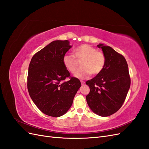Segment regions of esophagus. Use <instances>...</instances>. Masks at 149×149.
I'll return each mask as SVG.
<instances>
[{
  "label": "esophagus",
  "instance_id": "34e87169",
  "mask_svg": "<svg viewBox=\"0 0 149 149\" xmlns=\"http://www.w3.org/2000/svg\"><path fill=\"white\" fill-rule=\"evenodd\" d=\"M81 84H84L85 83V82L84 81H81Z\"/></svg>",
  "mask_w": 149,
  "mask_h": 149
}]
</instances>
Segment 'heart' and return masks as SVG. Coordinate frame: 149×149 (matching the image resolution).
<instances>
[{
  "mask_svg": "<svg viewBox=\"0 0 149 149\" xmlns=\"http://www.w3.org/2000/svg\"><path fill=\"white\" fill-rule=\"evenodd\" d=\"M73 52L77 58L71 54H66L63 58V63L68 71L74 73L79 66L78 61L82 60L81 62L82 67L75 74L76 78H86L91 73L94 75L98 74L104 68L105 56L94 47L83 44L75 48Z\"/></svg>",
  "mask_w": 149,
  "mask_h": 149,
  "instance_id": "b5f03b06",
  "label": "heart"
}]
</instances>
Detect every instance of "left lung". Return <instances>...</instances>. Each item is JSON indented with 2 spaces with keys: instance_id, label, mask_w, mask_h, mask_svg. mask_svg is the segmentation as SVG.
I'll list each match as a JSON object with an SVG mask.
<instances>
[{
  "instance_id": "8db88e82",
  "label": "left lung",
  "mask_w": 149,
  "mask_h": 149,
  "mask_svg": "<svg viewBox=\"0 0 149 149\" xmlns=\"http://www.w3.org/2000/svg\"><path fill=\"white\" fill-rule=\"evenodd\" d=\"M105 56L102 71L94 78L87 81L90 92L86 96L90 109L102 117L118 111L125 100L130 86L128 65L125 58L109 46L100 43Z\"/></svg>"
}]
</instances>
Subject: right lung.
<instances>
[{
    "label": "right lung",
    "mask_w": 149,
    "mask_h": 149,
    "mask_svg": "<svg viewBox=\"0 0 149 149\" xmlns=\"http://www.w3.org/2000/svg\"><path fill=\"white\" fill-rule=\"evenodd\" d=\"M72 47L68 40H55L35 53L29 67L27 88L35 104L45 114L60 117L71 107L81 87L80 81L70 77L63 58Z\"/></svg>",
    "instance_id": "add662e5"
}]
</instances>
